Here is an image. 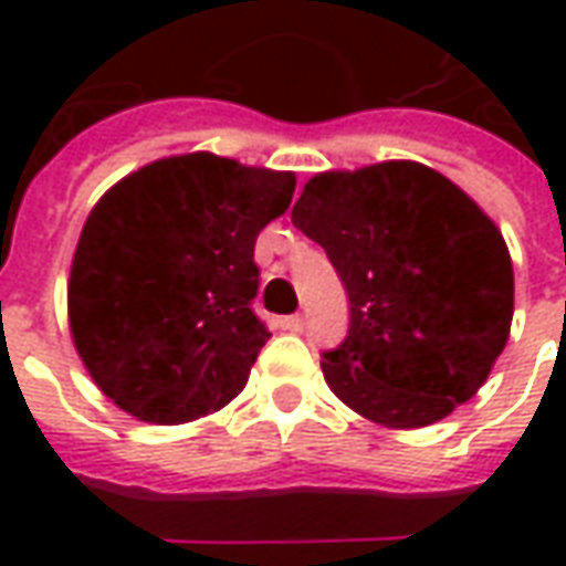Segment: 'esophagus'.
I'll list each match as a JSON object with an SVG mask.
<instances>
[{
  "instance_id": "obj_1",
  "label": "esophagus",
  "mask_w": 566,
  "mask_h": 566,
  "mask_svg": "<svg viewBox=\"0 0 566 566\" xmlns=\"http://www.w3.org/2000/svg\"><path fill=\"white\" fill-rule=\"evenodd\" d=\"M303 324H306V321H303V315H284V318L279 321V327L287 333H300L303 331Z\"/></svg>"
}]
</instances>
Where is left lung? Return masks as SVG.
Returning <instances> with one entry per match:
<instances>
[{
  "label": "left lung",
  "mask_w": 566,
  "mask_h": 566,
  "mask_svg": "<svg viewBox=\"0 0 566 566\" xmlns=\"http://www.w3.org/2000/svg\"><path fill=\"white\" fill-rule=\"evenodd\" d=\"M291 218L348 294V333L321 355L345 406L427 427L482 388L510 339L515 287L503 235L461 187L409 160L321 172Z\"/></svg>",
  "instance_id": "left-lung-1"
}]
</instances>
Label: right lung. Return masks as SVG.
I'll return each instance as SVG.
<instances>
[{
	"mask_svg": "<svg viewBox=\"0 0 566 566\" xmlns=\"http://www.w3.org/2000/svg\"><path fill=\"white\" fill-rule=\"evenodd\" d=\"M294 187V172L197 150L142 166L93 206L69 324L105 397L139 421L181 424L245 388L270 339L251 308L254 242Z\"/></svg>",
	"mask_w": 566,
	"mask_h": 566,
	"instance_id": "add662e5",
	"label": "right lung"
}]
</instances>
